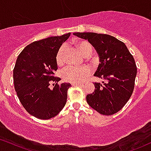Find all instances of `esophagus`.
Masks as SVG:
<instances>
[{"instance_id":"esophagus-1","label":"esophagus","mask_w":151,"mask_h":151,"mask_svg":"<svg viewBox=\"0 0 151 151\" xmlns=\"http://www.w3.org/2000/svg\"><path fill=\"white\" fill-rule=\"evenodd\" d=\"M71 85H73V86H80V87L83 86V85L80 84V83H72Z\"/></svg>"}]
</instances>
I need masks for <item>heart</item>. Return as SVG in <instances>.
I'll return each instance as SVG.
<instances>
[{
	"mask_svg": "<svg viewBox=\"0 0 151 151\" xmlns=\"http://www.w3.org/2000/svg\"><path fill=\"white\" fill-rule=\"evenodd\" d=\"M77 47L80 52L83 55H89L92 52V46L88 42L85 40H80L77 43ZM64 46L60 47L58 50L55 55L56 63L59 66H61L64 63ZM91 70L88 67H75L68 66L62 71V77L63 80L66 82L73 83H80L84 82L89 76Z\"/></svg>",
	"mask_w": 151,
	"mask_h": 151,
	"instance_id": "obj_1",
	"label": "heart"
}]
</instances>
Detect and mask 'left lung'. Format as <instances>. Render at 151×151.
<instances>
[{"label": "left lung", "instance_id": "obj_1", "mask_svg": "<svg viewBox=\"0 0 151 151\" xmlns=\"http://www.w3.org/2000/svg\"><path fill=\"white\" fill-rule=\"evenodd\" d=\"M88 40L99 57L94 76L105 80L94 83L93 93L86 96L88 104L100 114L111 115L121 110L130 99L137 75L133 55L126 45L116 38L96 33H74Z\"/></svg>", "mask_w": 151, "mask_h": 151}]
</instances>
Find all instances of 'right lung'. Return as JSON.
Returning a JSON list of instances; mask_svg holds the SVG:
<instances>
[{
	"label": "right lung",
	"mask_w": 151,
	"mask_h": 151,
	"mask_svg": "<svg viewBox=\"0 0 151 151\" xmlns=\"http://www.w3.org/2000/svg\"><path fill=\"white\" fill-rule=\"evenodd\" d=\"M71 33L32 42L17 57L13 71L14 88L19 101L27 112L42 120L50 119L64 107L70 83L58 85L54 77L58 65V50ZM55 82L51 89L49 85Z\"/></svg>",
	"instance_id": "right-lung-1"
}]
</instances>
